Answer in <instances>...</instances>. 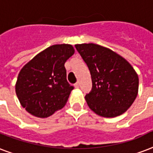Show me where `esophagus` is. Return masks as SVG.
Here are the masks:
<instances>
[{
  "mask_svg": "<svg viewBox=\"0 0 153 153\" xmlns=\"http://www.w3.org/2000/svg\"><path fill=\"white\" fill-rule=\"evenodd\" d=\"M74 87H75V88H79V82H77L76 83H74Z\"/></svg>",
  "mask_w": 153,
  "mask_h": 153,
  "instance_id": "obj_1",
  "label": "esophagus"
}]
</instances>
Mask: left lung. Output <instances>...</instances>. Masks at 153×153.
<instances>
[{
  "label": "left lung",
  "mask_w": 153,
  "mask_h": 153,
  "mask_svg": "<svg viewBox=\"0 0 153 153\" xmlns=\"http://www.w3.org/2000/svg\"><path fill=\"white\" fill-rule=\"evenodd\" d=\"M75 48L91 74L92 89L85 96L89 107L105 117L125 113L137 96L139 79L133 67L121 55L98 44H76Z\"/></svg>",
  "instance_id": "left-lung-1"
}]
</instances>
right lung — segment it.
Returning <instances> with one entry per match:
<instances>
[{
    "label": "right lung",
    "instance_id": "add662e5",
    "mask_svg": "<svg viewBox=\"0 0 153 153\" xmlns=\"http://www.w3.org/2000/svg\"><path fill=\"white\" fill-rule=\"evenodd\" d=\"M74 52L70 44H56L36 55L18 75L16 93L29 114L48 117L64 106L74 86L67 80L64 63Z\"/></svg>",
    "mask_w": 153,
    "mask_h": 153
}]
</instances>
